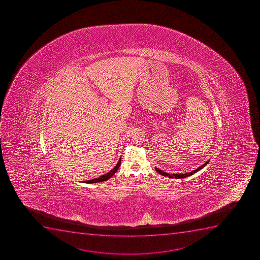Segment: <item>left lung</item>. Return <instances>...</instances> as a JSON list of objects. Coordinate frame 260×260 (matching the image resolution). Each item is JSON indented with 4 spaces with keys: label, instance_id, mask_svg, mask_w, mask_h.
I'll use <instances>...</instances> for the list:
<instances>
[{
    "label": "left lung",
    "instance_id": "8db88e82",
    "mask_svg": "<svg viewBox=\"0 0 260 260\" xmlns=\"http://www.w3.org/2000/svg\"><path fill=\"white\" fill-rule=\"evenodd\" d=\"M208 162H209V160L207 161L205 164H203L200 167H198V169L192 170L191 172L185 173V174H180V175H179V174H172V175H170L169 173L164 172L162 170H160L159 169H157V168H155V170H156V171L159 173L160 175H162V176H168V177L175 178V179H181V178L188 177V176H190V175L198 172L199 170H202L203 168L205 167L206 165H208Z\"/></svg>",
    "mask_w": 260,
    "mask_h": 260
}]
</instances>
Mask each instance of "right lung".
<instances>
[{"mask_svg": "<svg viewBox=\"0 0 260 260\" xmlns=\"http://www.w3.org/2000/svg\"><path fill=\"white\" fill-rule=\"evenodd\" d=\"M120 165L121 157L120 158H119V160H118V164H117V165L114 166V168L112 169L109 172L107 173L105 175H102V176H100L99 178H95V179H93V180H86L85 183H90H90L102 182V181H105V180H109V179H110V178L112 177L116 172H117V170H118V168L120 167Z\"/></svg>", "mask_w": 260, "mask_h": 260, "instance_id": "add662e5", "label": "right lung"}]
</instances>
